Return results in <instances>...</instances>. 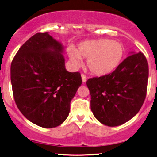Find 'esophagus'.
Here are the masks:
<instances>
[{"label":"esophagus","instance_id":"1","mask_svg":"<svg viewBox=\"0 0 157 157\" xmlns=\"http://www.w3.org/2000/svg\"><path fill=\"white\" fill-rule=\"evenodd\" d=\"M82 82H83V83L86 82V81H87L86 75H84V74H82Z\"/></svg>","mask_w":157,"mask_h":157}]
</instances>
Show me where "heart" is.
Returning a JSON list of instances; mask_svg holds the SVG:
<instances>
[{
    "mask_svg": "<svg viewBox=\"0 0 157 157\" xmlns=\"http://www.w3.org/2000/svg\"><path fill=\"white\" fill-rule=\"evenodd\" d=\"M68 56L75 67L82 65V58L87 59V67L92 74L106 75L117 68L124 54L122 44L106 38L81 42L77 49L69 48Z\"/></svg>",
    "mask_w": 157,
    "mask_h": 157,
    "instance_id": "1",
    "label": "heart"
}]
</instances>
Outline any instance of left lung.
<instances>
[{
  "mask_svg": "<svg viewBox=\"0 0 157 157\" xmlns=\"http://www.w3.org/2000/svg\"><path fill=\"white\" fill-rule=\"evenodd\" d=\"M148 75L144 55L131 52L113 72L88 79L86 84L94 117L110 127L130 120L138 113L146 98Z\"/></svg>",
  "mask_w": 157,
  "mask_h": 157,
  "instance_id": "8db88e82",
  "label": "left lung"
}]
</instances>
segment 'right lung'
Here are the masks:
<instances>
[{"label":"right lung","instance_id":"add662e5","mask_svg":"<svg viewBox=\"0 0 157 157\" xmlns=\"http://www.w3.org/2000/svg\"><path fill=\"white\" fill-rule=\"evenodd\" d=\"M64 47L48 32H38L22 44L10 67L17 107L32 123L51 128L61 125L82 85L79 72L66 69Z\"/></svg>","mask_w":157,"mask_h":157}]
</instances>
